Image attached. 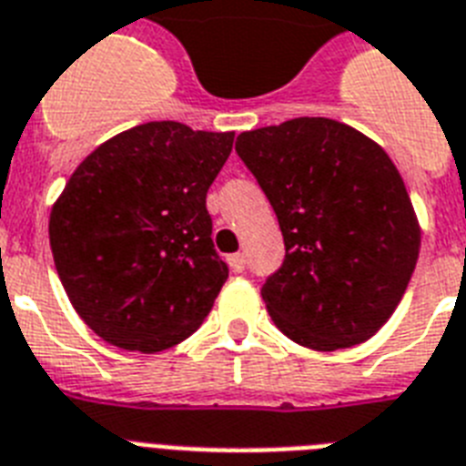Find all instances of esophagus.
<instances>
[{
    "label": "esophagus",
    "mask_w": 466,
    "mask_h": 466,
    "mask_svg": "<svg viewBox=\"0 0 466 466\" xmlns=\"http://www.w3.org/2000/svg\"><path fill=\"white\" fill-rule=\"evenodd\" d=\"M229 268H232L234 272H244L246 270V256H244V253H234V256H229Z\"/></svg>",
    "instance_id": "34e87169"
}]
</instances>
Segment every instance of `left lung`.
<instances>
[{
    "instance_id": "left-lung-1",
    "label": "left lung",
    "mask_w": 466,
    "mask_h": 466,
    "mask_svg": "<svg viewBox=\"0 0 466 466\" xmlns=\"http://www.w3.org/2000/svg\"><path fill=\"white\" fill-rule=\"evenodd\" d=\"M237 155L285 237V260L260 289L275 325L319 351L369 339L402 301L421 241L390 157L325 116L244 131Z\"/></svg>"
}]
</instances>
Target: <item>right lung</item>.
<instances>
[{
  "label": "right lung",
  "instance_id": "right-lung-1",
  "mask_svg": "<svg viewBox=\"0 0 466 466\" xmlns=\"http://www.w3.org/2000/svg\"><path fill=\"white\" fill-rule=\"evenodd\" d=\"M234 134L147 122L96 147L49 215V246L76 313L122 350H169L200 328L229 268L206 196Z\"/></svg>",
  "mask_w": 466,
  "mask_h": 466
}]
</instances>
